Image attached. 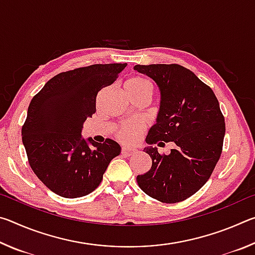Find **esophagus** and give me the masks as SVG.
<instances>
[{
  "label": "esophagus",
  "mask_w": 255,
  "mask_h": 255,
  "mask_svg": "<svg viewBox=\"0 0 255 255\" xmlns=\"http://www.w3.org/2000/svg\"><path fill=\"white\" fill-rule=\"evenodd\" d=\"M136 152H137L136 148H130V147H123V149H122V153L127 155V156H130V155L135 154Z\"/></svg>",
  "instance_id": "34e87169"
}]
</instances>
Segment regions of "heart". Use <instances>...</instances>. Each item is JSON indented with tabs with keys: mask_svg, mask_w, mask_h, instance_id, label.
<instances>
[{
	"mask_svg": "<svg viewBox=\"0 0 255 255\" xmlns=\"http://www.w3.org/2000/svg\"><path fill=\"white\" fill-rule=\"evenodd\" d=\"M125 86H126V91L130 98L135 96H146L150 98L153 94L152 85L147 80L140 76H135L128 80ZM141 131H143V125L135 122V120H130V122L120 125L117 128L116 135H117L118 139L124 141V143H132L137 139Z\"/></svg>",
	"mask_w": 255,
	"mask_h": 255,
	"instance_id": "b5f03b06",
	"label": "heart"
}]
</instances>
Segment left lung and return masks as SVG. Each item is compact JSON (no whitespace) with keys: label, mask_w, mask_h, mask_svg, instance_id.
Returning <instances> with one entry per match:
<instances>
[{"label":"left lung","mask_w":255,"mask_h":255,"mask_svg":"<svg viewBox=\"0 0 255 255\" xmlns=\"http://www.w3.org/2000/svg\"><path fill=\"white\" fill-rule=\"evenodd\" d=\"M150 77L161 92L156 124L146 143L164 145L173 141L169 155L156 147L144 150L152 167L137 176V183L149 197L165 204L183 201L202 188L221 157L225 119L215 93L195 73L178 64L136 65Z\"/></svg>","instance_id":"1"}]
</instances>
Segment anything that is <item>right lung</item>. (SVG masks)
Wrapping results in <instances>:
<instances>
[{
  "label": "right lung",
  "instance_id": "obj_1",
  "mask_svg": "<svg viewBox=\"0 0 255 255\" xmlns=\"http://www.w3.org/2000/svg\"><path fill=\"white\" fill-rule=\"evenodd\" d=\"M127 64H94L59 73L32 98L21 135L34 174L56 195L79 198L101 183L117 141L84 139L85 120L96 114L98 93L111 85Z\"/></svg>",
  "mask_w": 255,
  "mask_h": 255
}]
</instances>
